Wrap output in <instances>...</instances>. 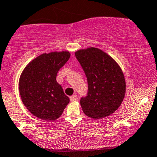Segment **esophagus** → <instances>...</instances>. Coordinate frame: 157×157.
<instances>
[{
	"mask_svg": "<svg viewBox=\"0 0 157 157\" xmlns=\"http://www.w3.org/2000/svg\"><path fill=\"white\" fill-rule=\"evenodd\" d=\"M77 94H73V95H72L71 97H70V101H76L77 100Z\"/></svg>",
	"mask_w": 157,
	"mask_h": 157,
	"instance_id": "1",
	"label": "esophagus"
}]
</instances>
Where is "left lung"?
Here are the masks:
<instances>
[{"label":"left lung","mask_w":157,"mask_h":157,"mask_svg":"<svg viewBox=\"0 0 157 157\" xmlns=\"http://www.w3.org/2000/svg\"><path fill=\"white\" fill-rule=\"evenodd\" d=\"M75 56L88 84L87 95L80 99L83 112L94 119L113 114L121 106L126 91V82L120 66L97 48L80 49Z\"/></svg>","instance_id":"obj_1"}]
</instances>
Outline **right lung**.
<instances>
[{"label": "right lung", "mask_w": 157, "mask_h": 157, "mask_svg": "<svg viewBox=\"0 0 157 157\" xmlns=\"http://www.w3.org/2000/svg\"><path fill=\"white\" fill-rule=\"evenodd\" d=\"M70 57L66 51L44 53L33 59L21 73V99L33 116L52 121L63 114L70 98L56 81V76Z\"/></svg>", "instance_id": "add662e5"}]
</instances>
